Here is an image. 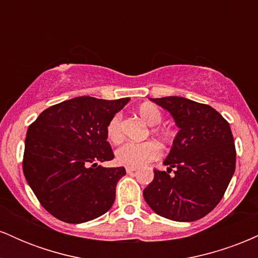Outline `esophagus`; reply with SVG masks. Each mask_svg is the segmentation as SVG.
I'll return each instance as SVG.
<instances>
[{"label":"esophagus","mask_w":258,"mask_h":258,"mask_svg":"<svg viewBox=\"0 0 258 258\" xmlns=\"http://www.w3.org/2000/svg\"><path fill=\"white\" fill-rule=\"evenodd\" d=\"M135 171H137V167H130V166L126 167L127 173H132V172H135Z\"/></svg>","instance_id":"esophagus-1"}]
</instances>
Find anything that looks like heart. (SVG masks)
Listing matches in <instances>:
<instances>
[{"mask_svg":"<svg viewBox=\"0 0 258 258\" xmlns=\"http://www.w3.org/2000/svg\"><path fill=\"white\" fill-rule=\"evenodd\" d=\"M137 114L148 126L153 127L152 133L155 135L162 143H168L172 138V133L165 127H159L162 121V112L159 106L152 103H144L139 105ZM122 116L121 114H115L106 126V137L112 143H117L122 138L121 131ZM161 155L160 147L154 142H143V143H130L123 144L115 153V158L120 165L130 167H142L149 164L150 161L159 159Z\"/></svg>","mask_w":258,"mask_h":258,"instance_id":"heart-1","label":"heart"}]
</instances>
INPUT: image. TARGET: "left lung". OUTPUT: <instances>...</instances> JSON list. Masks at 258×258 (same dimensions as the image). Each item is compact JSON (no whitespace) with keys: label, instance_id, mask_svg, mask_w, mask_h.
Here are the masks:
<instances>
[{"label":"left lung","instance_id":"1","mask_svg":"<svg viewBox=\"0 0 258 258\" xmlns=\"http://www.w3.org/2000/svg\"><path fill=\"white\" fill-rule=\"evenodd\" d=\"M179 128L165 159L143 190L155 214L177 222L200 220L218 205L235 171L236 152L228 121L212 106L183 97L150 98ZM171 170L173 175H170Z\"/></svg>","mask_w":258,"mask_h":258}]
</instances>
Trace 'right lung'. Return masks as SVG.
I'll list each match as a JSON object with an SVG mask.
<instances>
[{"instance_id":"obj_1","label":"right lung","mask_w":258,"mask_h":258,"mask_svg":"<svg viewBox=\"0 0 258 258\" xmlns=\"http://www.w3.org/2000/svg\"><path fill=\"white\" fill-rule=\"evenodd\" d=\"M128 100L76 97L47 108L29 126L23 171L41 205L55 218L84 223L110 210L126 170L98 162L114 159L106 126Z\"/></svg>"}]
</instances>
